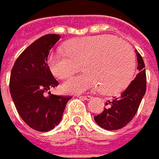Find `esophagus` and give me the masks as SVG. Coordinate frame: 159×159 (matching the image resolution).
<instances>
[{
	"label": "esophagus",
	"instance_id": "esophagus-1",
	"mask_svg": "<svg viewBox=\"0 0 159 159\" xmlns=\"http://www.w3.org/2000/svg\"><path fill=\"white\" fill-rule=\"evenodd\" d=\"M78 97L80 99H83V100H87V101H89L92 98V96H90V95H79Z\"/></svg>",
	"mask_w": 159,
	"mask_h": 159
}]
</instances>
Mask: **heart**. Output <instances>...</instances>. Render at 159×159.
<instances>
[{"mask_svg":"<svg viewBox=\"0 0 159 159\" xmlns=\"http://www.w3.org/2000/svg\"><path fill=\"white\" fill-rule=\"evenodd\" d=\"M80 64L84 73L67 80L62 86L66 93L78 94L95 89L103 95H116L131 83L135 72V56L127 43L111 35L74 39L65 44V51H52L48 66L54 76L66 79Z\"/></svg>","mask_w":159,"mask_h":159,"instance_id":"heart-1","label":"heart"}]
</instances>
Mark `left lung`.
<instances>
[{
    "instance_id": "obj_1",
    "label": "left lung",
    "mask_w": 159,
    "mask_h": 159,
    "mask_svg": "<svg viewBox=\"0 0 159 159\" xmlns=\"http://www.w3.org/2000/svg\"><path fill=\"white\" fill-rule=\"evenodd\" d=\"M135 53L139 73L127 89L122 92L120 97H113L112 101L107 102L103 111L94 117L97 125L102 128L111 131L120 129L127 125L137 112L146 92V71L142 56L137 50Z\"/></svg>"
}]
</instances>
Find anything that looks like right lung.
Segmentation results:
<instances>
[{"instance_id":"add662e5","label":"right lung","mask_w":159,"mask_h":159,"mask_svg":"<svg viewBox=\"0 0 159 159\" xmlns=\"http://www.w3.org/2000/svg\"><path fill=\"white\" fill-rule=\"evenodd\" d=\"M59 39L58 34L39 38L21 53L11 70L9 91L16 109L31 128L39 132L50 131L59 124L71 98L49 92L58 81L48 66V57Z\"/></svg>"}]
</instances>
